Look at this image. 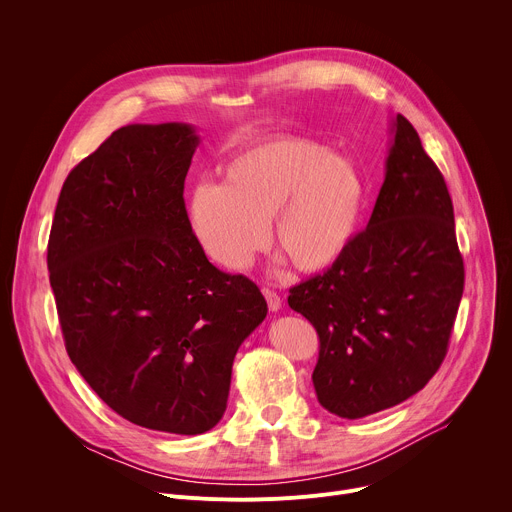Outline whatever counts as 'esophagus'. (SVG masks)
Returning a JSON list of instances; mask_svg holds the SVG:
<instances>
[{"label":"esophagus","mask_w":512,"mask_h":512,"mask_svg":"<svg viewBox=\"0 0 512 512\" xmlns=\"http://www.w3.org/2000/svg\"><path fill=\"white\" fill-rule=\"evenodd\" d=\"M261 291H263V296H265V300H267L269 312H277V310L281 308V298H279L277 291H273V289H269V287H263Z\"/></svg>","instance_id":"1"}]
</instances>
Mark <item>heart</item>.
<instances>
[{"mask_svg":"<svg viewBox=\"0 0 512 512\" xmlns=\"http://www.w3.org/2000/svg\"><path fill=\"white\" fill-rule=\"evenodd\" d=\"M364 204L367 182L356 162L314 139L275 135L237 152L221 168V184H196L186 216L206 257L227 269L251 263L271 221L283 255L318 273L348 251Z\"/></svg>","mask_w":512,"mask_h":512,"instance_id":"1","label":"heart"}]
</instances>
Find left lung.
I'll return each instance as SVG.
<instances>
[{
    "instance_id": "1",
    "label": "left lung",
    "mask_w": 512,
    "mask_h": 512,
    "mask_svg": "<svg viewBox=\"0 0 512 512\" xmlns=\"http://www.w3.org/2000/svg\"><path fill=\"white\" fill-rule=\"evenodd\" d=\"M391 133L367 229L287 298L320 338L318 401L346 419L395 407L427 385L448 352L464 291L446 180L403 115Z\"/></svg>"
}]
</instances>
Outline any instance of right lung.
<instances>
[{"mask_svg": "<svg viewBox=\"0 0 512 512\" xmlns=\"http://www.w3.org/2000/svg\"><path fill=\"white\" fill-rule=\"evenodd\" d=\"M192 125H125L72 168L48 239L66 352L123 419L198 435L221 421L233 360L265 320L245 275L216 269L186 216Z\"/></svg>", "mask_w": 512, "mask_h": 512, "instance_id": "1", "label": "right lung"}]
</instances>
